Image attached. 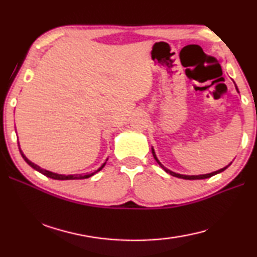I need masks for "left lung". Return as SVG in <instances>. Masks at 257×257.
I'll use <instances>...</instances> for the list:
<instances>
[{
	"mask_svg": "<svg viewBox=\"0 0 257 257\" xmlns=\"http://www.w3.org/2000/svg\"><path fill=\"white\" fill-rule=\"evenodd\" d=\"M238 90V89H237ZM152 153H153V156H154V159L156 160V162H158L161 167H162L165 171H167L168 173H170L171 176H173V177H177V178H181V179H187V180H196V179H206V178H211L212 176H214V175H216V173H220V172H222V171H224L225 169H227L229 165H227V167H224V168H222V169H220V170H217V171H214V172H212V173H207V175H199V176H185V175H179V173H176V172H172V171H170V170H168L167 168H164L162 164H161V162L160 161L158 160V158H156V155H155V152H154V150L152 149Z\"/></svg>",
	"mask_w": 257,
	"mask_h": 257,
	"instance_id": "left-lung-1",
	"label": "left lung"
}]
</instances>
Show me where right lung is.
Wrapping results in <instances>:
<instances>
[{
	"instance_id": "right-lung-1",
	"label": "right lung",
	"mask_w": 257,
	"mask_h": 257,
	"mask_svg": "<svg viewBox=\"0 0 257 257\" xmlns=\"http://www.w3.org/2000/svg\"><path fill=\"white\" fill-rule=\"evenodd\" d=\"M18 146H19V142H18ZM19 151H20V154H21V156H23L24 160H25L26 162H27L29 165H30V167H32L33 169H35V170H36V171L41 172L42 175H44V176L49 177V178H52V179H55V180H78V179H86V178H89V177H92L93 175H95V173L98 172L99 170H102V169L104 168V165H105V163H104V164L102 165V167L99 168L96 172L92 173V175H85V176H84V175H69V176H64V175H58V173H53V172H51V171L44 170V169H41L40 167H38L37 164L33 163L32 161H29V160H28L27 158H26V156L24 155L23 152H21V150H20V146H19Z\"/></svg>"
}]
</instances>
